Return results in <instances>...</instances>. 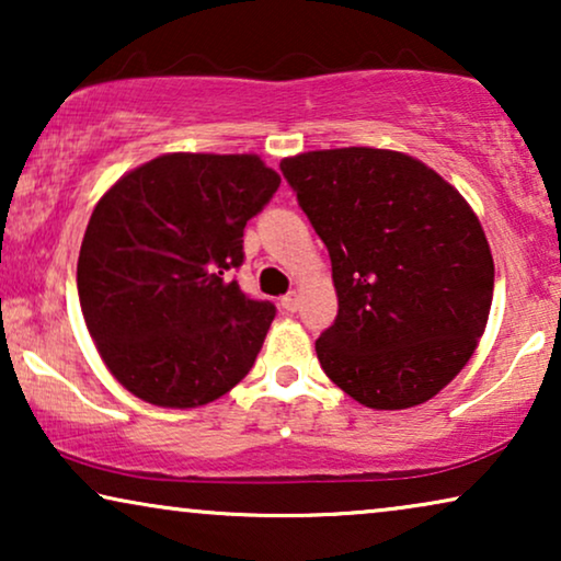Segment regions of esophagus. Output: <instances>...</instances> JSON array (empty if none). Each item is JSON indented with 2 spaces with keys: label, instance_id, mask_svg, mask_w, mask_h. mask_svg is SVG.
Listing matches in <instances>:
<instances>
[{
  "label": "esophagus",
  "instance_id": "1",
  "mask_svg": "<svg viewBox=\"0 0 561 561\" xmlns=\"http://www.w3.org/2000/svg\"><path fill=\"white\" fill-rule=\"evenodd\" d=\"M298 301H301V296H298V290H290L288 296L280 298V306L286 311H296L298 309Z\"/></svg>",
  "mask_w": 561,
  "mask_h": 561
}]
</instances>
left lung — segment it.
Listing matches in <instances>:
<instances>
[{"mask_svg":"<svg viewBox=\"0 0 561 561\" xmlns=\"http://www.w3.org/2000/svg\"><path fill=\"white\" fill-rule=\"evenodd\" d=\"M280 171L332 257L340 311L317 340L327 378L375 411L426 403L488 324L495 265L478 214L396 150H311Z\"/></svg>","mask_w":561,"mask_h":561,"instance_id":"obj_1","label":"left lung"}]
</instances>
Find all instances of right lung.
<instances>
[{
	"label": "right lung",
	"instance_id": "obj_1",
	"mask_svg": "<svg viewBox=\"0 0 561 561\" xmlns=\"http://www.w3.org/2000/svg\"><path fill=\"white\" fill-rule=\"evenodd\" d=\"M280 175L260 156L165 152L99 198L76 283L83 321L122 388L163 409L217 401L250 373L275 317L225 275Z\"/></svg>",
	"mask_w": 561,
	"mask_h": 561
}]
</instances>
